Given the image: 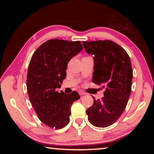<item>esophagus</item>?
<instances>
[{"label": "esophagus", "mask_w": 154, "mask_h": 154, "mask_svg": "<svg viewBox=\"0 0 154 154\" xmlns=\"http://www.w3.org/2000/svg\"><path fill=\"white\" fill-rule=\"evenodd\" d=\"M79 95H82V96L86 94V93L84 92H83L82 90H80V91H79Z\"/></svg>", "instance_id": "34e87169"}]
</instances>
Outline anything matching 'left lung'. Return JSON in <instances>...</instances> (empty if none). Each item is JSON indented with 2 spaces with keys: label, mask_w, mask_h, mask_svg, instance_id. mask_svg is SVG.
Here are the masks:
<instances>
[{
  "label": "left lung",
  "mask_w": 154,
  "mask_h": 154,
  "mask_svg": "<svg viewBox=\"0 0 154 154\" xmlns=\"http://www.w3.org/2000/svg\"><path fill=\"white\" fill-rule=\"evenodd\" d=\"M83 47L94 60L92 82L105 88L102 100H95L87 109L93 126L105 128L123 113L131 93L132 69L126 51L111 41H83Z\"/></svg>",
  "instance_id": "obj_1"
}]
</instances>
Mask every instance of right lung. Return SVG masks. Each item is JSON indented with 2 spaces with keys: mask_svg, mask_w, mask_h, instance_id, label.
<instances>
[{
  "mask_svg": "<svg viewBox=\"0 0 154 154\" xmlns=\"http://www.w3.org/2000/svg\"><path fill=\"white\" fill-rule=\"evenodd\" d=\"M80 41L51 39L43 43L30 60L27 74V92L32 106L40 120L56 129L69 122L71 108L79 99L77 92L60 93L66 75L68 62L82 50Z\"/></svg>",
  "mask_w": 154,
  "mask_h": 154,
  "instance_id": "obj_1",
  "label": "right lung"
}]
</instances>
